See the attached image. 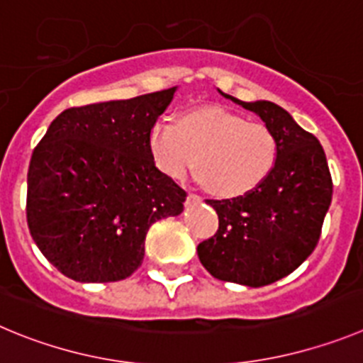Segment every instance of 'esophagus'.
<instances>
[{
    "mask_svg": "<svg viewBox=\"0 0 363 363\" xmlns=\"http://www.w3.org/2000/svg\"><path fill=\"white\" fill-rule=\"evenodd\" d=\"M197 202H201V197H199V195L188 194V199H186V204L194 206V204H197Z\"/></svg>",
    "mask_w": 363,
    "mask_h": 363,
    "instance_id": "34e87169",
    "label": "esophagus"
}]
</instances>
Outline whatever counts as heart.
Wrapping results in <instances>:
<instances>
[{"label":"heart","instance_id":"b5f03b06","mask_svg":"<svg viewBox=\"0 0 363 363\" xmlns=\"http://www.w3.org/2000/svg\"><path fill=\"white\" fill-rule=\"evenodd\" d=\"M150 150L164 175L182 179L195 168L217 197H242L259 188L277 162L279 145L267 126L210 106L179 121H157Z\"/></svg>","mask_w":363,"mask_h":363}]
</instances>
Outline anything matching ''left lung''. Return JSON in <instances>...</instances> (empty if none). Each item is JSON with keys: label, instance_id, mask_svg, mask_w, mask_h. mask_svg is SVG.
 Segmentation results:
<instances>
[{"label": "left lung", "instance_id": "obj_1", "mask_svg": "<svg viewBox=\"0 0 363 363\" xmlns=\"http://www.w3.org/2000/svg\"><path fill=\"white\" fill-rule=\"evenodd\" d=\"M218 94L260 117L279 153L271 174L251 194L208 201L218 215V230L199 244V259L218 280L267 286L293 273L318 242L333 197L328 159L318 139L279 104Z\"/></svg>", "mask_w": 363, "mask_h": 363}]
</instances>
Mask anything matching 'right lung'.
<instances>
[{"label": "right lung", "mask_w": 363, "mask_h": 363, "mask_svg": "<svg viewBox=\"0 0 363 363\" xmlns=\"http://www.w3.org/2000/svg\"><path fill=\"white\" fill-rule=\"evenodd\" d=\"M175 90L65 110L35 146L28 230L68 279H126L145 259L153 222L184 210L186 191L155 166L150 150V130Z\"/></svg>", "instance_id": "add662e5"}]
</instances>
